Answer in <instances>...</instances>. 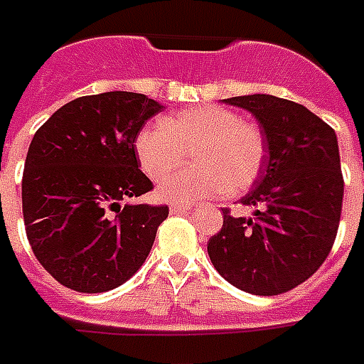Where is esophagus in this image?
Masks as SVG:
<instances>
[{
	"label": "esophagus",
	"instance_id": "1",
	"mask_svg": "<svg viewBox=\"0 0 364 364\" xmlns=\"http://www.w3.org/2000/svg\"><path fill=\"white\" fill-rule=\"evenodd\" d=\"M194 205L192 203H174V205H170V213H182V211L192 210Z\"/></svg>",
	"mask_w": 364,
	"mask_h": 364
}]
</instances>
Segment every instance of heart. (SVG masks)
<instances>
[{"label": "heart", "instance_id": "b5f03b06", "mask_svg": "<svg viewBox=\"0 0 364 364\" xmlns=\"http://www.w3.org/2000/svg\"><path fill=\"white\" fill-rule=\"evenodd\" d=\"M135 151L146 176L161 180L190 154L192 166L159 186L164 202H194L221 194H241L259 178L264 162L260 129L221 105H196L146 125L135 139Z\"/></svg>", "mask_w": 364, "mask_h": 364}]
</instances>
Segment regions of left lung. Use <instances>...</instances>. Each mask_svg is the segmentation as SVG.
Listing matches in <instances>:
<instances>
[{"instance_id": "8db88e82", "label": "left lung", "mask_w": 364, "mask_h": 364, "mask_svg": "<svg viewBox=\"0 0 364 364\" xmlns=\"http://www.w3.org/2000/svg\"><path fill=\"white\" fill-rule=\"evenodd\" d=\"M223 102L257 117L267 159L241 198L252 215L223 210V228L208 241V255L229 284L277 296L306 282L333 247L343 205L337 136L308 107L277 95Z\"/></svg>"}]
</instances>
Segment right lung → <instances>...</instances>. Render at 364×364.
I'll list each match as a JSON object with an SVG mask.
<instances>
[{"mask_svg":"<svg viewBox=\"0 0 364 364\" xmlns=\"http://www.w3.org/2000/svg\"><path fill=\"white\" fill-rule=\"evenodd\" d=\"M162 105L145 94L76 97L33 136L23 170V219L50 277L76 292L117 288L141 269L166 205L125 203L153 190L135 139Z\"/></svg>","mask_w":364,"mask_h":364,"instance_id":"obj_1","label":"right lung"}]
</instances>
